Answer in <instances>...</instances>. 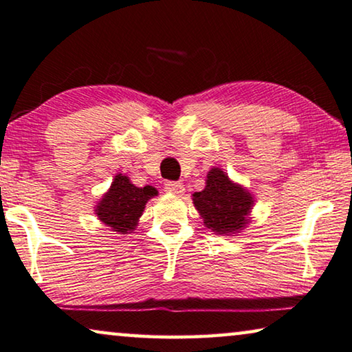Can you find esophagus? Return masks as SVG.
Returning <instances> with one entry per match:
<instances>
[{
  "mask_svg": "<svg viewBox=\"0 0 352 352\" xmlns=\"http://www.w3.org/2000/svg\"><path fill=\"white\" fill-rule=\"evenodd\" d=\"M165 190L170 193H175V195H182V193H184V186H182V182L168 181L165 184Z\"/></svg>",
  "mask_w": 352,
  "mask_h": 352,
  "instance_id": "1",
  "label": "esophagus"
}]
</instances>
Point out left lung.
Here are the masks:
<instances>
[{
	"label": "left lung",
	"mask_w": 352,
	"mask_h": 352,
	"mask_svg": "<svg viewBox=\"0 0 352 352\" xmlns=\"http://www.w3.org/2000/svg\"><path fill=\"white\" fill-rule=\"evenodd\" d=\"M192 197L203 223L219 235H235L248 226L254 198L243 186L230 181L221 168H211L205 188Z\"/></svg>",
	"instance_id": "1"
}]
</instances>
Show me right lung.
I'll use <instances>...</instances> for the list:
<instances>
[{
    "mask_svg": "<svg viewBox=\"0 0 352 352\" xmlns=\"http://www.w3.org/2000/svg\"><path fill=\"white\" fill-rule=\"evenodd\" d=\"M157 193L152 186L136 187L125 175H117L109 190L96 205L95 214L111 230L125 235L135 230L146 203Z\"/></svg>",
    "mask_w": 352,
    "mask_h": 352,
    "instance_id": "add662e5",
    "label": "right lung"
}]
</instances>
